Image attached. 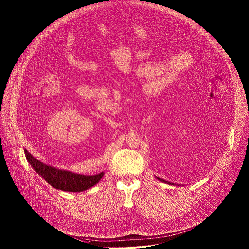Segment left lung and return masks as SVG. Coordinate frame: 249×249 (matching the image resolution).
Listing matches in <instances>:
<instances>
[{
    "label": "left lung",
    "instance_id": "left-lung-1",
    "mask_svg": "<svg viewBox=\"0 0 249 249\" xmlns=\"http://www.w3.org/2000/svg\"><path fill=\"white\" fill-rule=\"evenodd\" d=\"M159 181H160V182H163V183H166V184H168V185H174L173 183H170V182H167V181H164V180H162V179H160V178H159V177H156Z\"/></svg>",
    "mask_w": 249,
    "mask_h": 249
}]
</instances>
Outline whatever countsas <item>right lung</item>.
I'll return each instance as SVG.
<instances>
[{"label":"right lung","instance_id":"right-lung-1","mask_svg":"<svg viewBox=\"0 0 249 249\" xmlns=\"http://www.w3.org/2000/svg\"><path fill=\"white\" fill-rule=\"evenodd\" d=\"M29 162L49 185L53 188L64 192L80 193L87 191L99 183L104 173L96 175H83L67 170H61L40 162L33 156L29 157Z\"/></svg>","mask_w":249,"mask_h":249}]
</instances>
